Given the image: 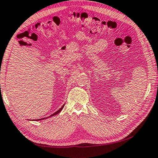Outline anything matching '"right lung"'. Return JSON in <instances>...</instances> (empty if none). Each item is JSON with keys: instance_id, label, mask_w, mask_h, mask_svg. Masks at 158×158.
Segmentation results:
<instances>
[{"instance_id": "obj_1", "label": "right lung", "mask_w": 158, "mask_h": 158, "mask_svg": "<svg viewBox=\"0 0 158 158\" xmlns=\"http://www.w3.org/2000/svg\"><path fill=\"white\" fill-rule=\"evenodd\" d=\"M64 104L63 105V106H62V107H61V108H60L59 110H57V112H55L54 114H51V116H50V117H52V116H54V115H56V114H59V113L61 112V110H62V109H63V107H64ZM48 117H46V118H40V119H35V121H40V120H43V119H45V118H47ZM35 121V120H34Z\"/></svg>"}]
</instances>
